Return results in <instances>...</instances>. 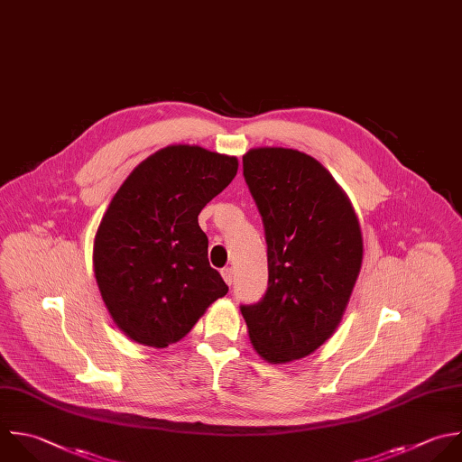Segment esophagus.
Wrapping results in <instances>:
<instances>
[{"label":"esophagus","mask_w":462,"mask_h":462,"mask_svg":"<svg viewBox=\"0 0 462 462\" xmlns=\"http://www.w3.org/2000/svg\"><path fill=\"white\" fill-rule=\"evenodd\" d=\"M222 278H224V282H226L227 285H231V283H233V269H231V267L222 269Z\"/></svg>","instance_id":"obj_1"}]
</instances>
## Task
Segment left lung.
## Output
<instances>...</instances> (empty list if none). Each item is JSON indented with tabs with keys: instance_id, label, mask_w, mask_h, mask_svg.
<instances>
[{
	"instance_id": "left-lung-1",
	"label": "left lung",
	"mask_w": 462,
	"mask_h": 462,
	"mask_svg": "<svg viewBox=\"0 0 462 462\" xmlns=\"http://www.w3.org/2000/svg\"><path fill=\"white\" fill-rule=\"evenodd\" d=\"M242 161L265 229L269 287L240 310L254 350L289 363L336 332L363 262L361 229L345 191L310 155L254 148Z\"/></svg>"
}]
</instances>
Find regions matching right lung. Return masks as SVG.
Instances as JSON below:
<instances>
[{"label":"right lung","mask_w":462,"mask_h":462,"mask_svg":"<svg viewBox=\"0 0 462 462\" xmlns=\"http://www.w3.org/2000/svg\"><path fill=\"white\" fill-rule=\"evenodd\" d=\"M236 171V157L173 144L143 161L114 195L94 240V273L110 316L134 341L177 343L227 294L199 213Z\"/></svg>","instance_id":"1"}]
</instances>
